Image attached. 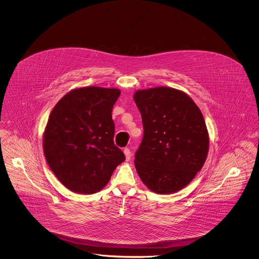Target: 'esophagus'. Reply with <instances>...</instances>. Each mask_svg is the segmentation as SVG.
<instances>
[{"mask_svg":"<svg viewBox=\"0 0 259 259\" xmlns=\"http://www.w3.org/2000/svg\"><path fill=\"white\" fill-rule=\"evenodd\" d=\"M124 154H125V158L126 161H129L131 159V151L129 148H124Z\"/></svg>","mask_w":259,"mask_h":259,"instance_id":"1","label":"esophagus"}]
</instances>
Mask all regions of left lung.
I'll list each match as a JSON object with an SVG mask.
<instances>
[{
    "label": "left lung",
    "mask_w": 259,
    "mask_h": 259,
    "mask_svg": "<svg viewBox=\"0 0 259 259\" xmlns=\"http://www.w3.org/2000/svg\"><path fill=\"white\" fill-rule=\"evenodd\" d=\"M144 138L135 155L137 172L152 192L171 194L188 185L209 152L203 114L184 91L159 87L137 90Z\"/></svg>",
    "instance_id": "obj_1"
}]
</instances>
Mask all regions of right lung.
Masks as SVG:
<instances>
[{"label": "right lung", "instance_id": "right-lung-1", "mask_svg": "<svg viewBox=\"0 0 259 259\" xmlns=\"http://www.w3.org/2000/svg\"><path fill=\"white\" fill-rule=\"evenodd\" d=\"M117 88L79 87L64 95L50 112L42 147L51 171L78 194L103 189L125 160L114 146L111 111Z\"/></svg>", "mask_w": 259, "mask_h": 259}]
</instances>
